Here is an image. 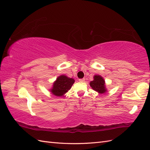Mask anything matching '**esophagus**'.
<instances>
[{
  "label": "esophagus",
  "instance_id": "34e87169",
  "mask_svg": "<svg viewBox=\"0 0 150 150\" xmlns=\"http://www.w3.org/2000/svg\"><path fill=\"white\" fill-rule=\"evenodd\" d=\"M79 81H80V82H84L85 81V79L84 78H83V79H79Z\"/></svg>",
  "mask_w": 150,
  "mask_h": 150
}]
</instances>
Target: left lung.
Instances as JSON below:
<instances>
[{"instance_id": "left-lung-1", "label": "left lung", "mask_w": 150, "mask_h": 150, "mask_svg": "<svg viewBox=\"0 0 150 150\" xmlns=\"http://www.w3.org/2000/svg\"><path fill=\"white\" fill-rule=\"evenodd\" d=\"M104 84H105V82L102 77L99 75H96L94 76V80L90 83V86L94 91L102 94L106 91Z\"/></svg>"}]
</instances>
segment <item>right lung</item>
Listing matches in <instances>:
<instances>
[{
    "label": "right lung",
    "mask_w": 150,
    "mask_h": 150,
    "mask_svg": "<svg viewBox=\"0 0 150 150\" xmlns=\"http://www.w3.org/2000/svg\"><path fill=\"white\" fill-rule=\"evenodd\" d=\"M74 83V80L64 75L58 77L53 84L52 93L57 96H62L69 91Z\"/></svg>",
    "instance_id": "add662e5"
}]
</instances>
